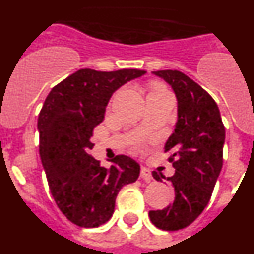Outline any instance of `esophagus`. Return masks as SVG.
<instances>
[{"mask_svg":"<svg viewBox=\"0 0 254 254\" xmlns=\"http://www.w3.org/2000/svg\"><path fill=\"white\" fill-rule=\"evenodd\" d=\"M141 178L145 179L146 182H151L152 181V174H151V170L146 167H142L141 168V173H140Z\"/></svg>","mask_w":254,"mask_h":254,"instance_id":"1","label":"esophagus"}]
</instances>
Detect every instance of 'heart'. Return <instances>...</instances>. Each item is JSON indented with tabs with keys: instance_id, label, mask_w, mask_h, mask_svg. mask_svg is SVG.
Returning a JSON list of instances; mask_svg holds the SVG:
<instances>
[{
	"instance_id": "obj_1",
	"label": "heart",
	"mask_w": 254,
	"mask_h": 254,
	"mask_svg": "<svg viewBox=\"0 0 254 254\" xmlns=\"http://www.w3.org/2000/svg\"><path fill=\"white\" fill-rule=\"evenodd\" d=\"M161 90H165V89H164V87H161V86H155L154 90H152V91H161Z\"/></svg>"
}]
</instances>
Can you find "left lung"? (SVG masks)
I'll use <instances>...</instances> for the list:
<instances>
[{
  "label": "left lung",
  "instance_id": "obj_1",
  "mask_svg": "<svg viewBox=\"0 0 254 254\" xmlns=\"http://www.w3.org/2000/svg\"><path fill=\"white\" fill-rule=\"evenodd\" d=\"M152 73L176 94L178 120L164 147L173 150L169 161L176 173L167 181L174 188V201L163 210H151L149 216L156 228L179 230L193 223L210 201L223 168L225 128L215 100L192 78L177 69ZM152 177L165 178L156 172Z\"/></svg>",
  "mask_w": 254,
  "mask_h": 254
}]
</instances>
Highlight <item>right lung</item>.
I'll return each mask as SVG.
<instances>
[{
    "label": "right lung",
    "instance_id": "obj_1",
    "mask_svg": "<svg viewBox=\"0 0 254 254\" xmlns=\"http://www.w3.org/2000/svg\"><path fill=\"white\" fill-rule=\"evenodd\" d=\"M145 73L78 69L52 89L38 117L40 160L51 193L62 214L81 228L107 223L121 188L140 176V165L129 156L117 155L104 168L89 150L114 91Z\"/></svg>",
    "mask_w": 254,
    "mask_h": 254
}]
</instances>
